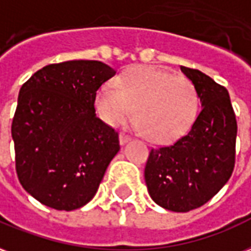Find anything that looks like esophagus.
<instances>
[{"label": "esophagus", "mask_w": 251, "mask_h": 251, "mask_svg": "<svg viewBox=\"0 0 251 251\" xmlns=\"http://www.w3.org/2000/svg\"><path fill=\"white\" fill-rule=\"evenodd\" d=\"M131 140V138L128 136V135H126V133H120V136H119V142H120V144L122 146H124L126 143H128Z\"/></svg>", "instance_id": "obj_1"}]
</instances>
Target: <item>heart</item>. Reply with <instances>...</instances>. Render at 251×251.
<instances>
[{
	"label": "heart",
	"mask_w": 251,
	"mask_h": 251,
	"mask_svg": "<svg viewBox=\"0 0 251 251\" xmlns=\"http://www.w3.org/2000/svg\"><path fill=\"white\" fill-rule=\"evenodd\" d=\"M116 86L105 84L96 93V109L104 122L120 126L133 116L153 143H171L187 132L197 118L199 99L182 75L156 67H135L120 75Z\"/></svg>",
	"instance_id": "heart-1"
}]
</instances>
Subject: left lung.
<instances>
[{"label": "left lung", "mask_w": 251, "mask_h": 251, "mask_svg": "<svg viewBox=\"0 0 251 251\" xmlns=\"http://www.w3.org/2000/svg\"><path fill=\"white\" fill-rule=\"evenodd\" d=\"M180 71L194 84L202 109L183 138L151 150L144 179L156 204L187 213L208 202L231 176L237 120L226 88L198 69Z\"/></svg>", "instance_id": "8db88e82"}]
</instances>
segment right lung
Listing matches in <instances>:
<instances>
[{
    "label": "right lung",
    "mask_w": 251,
    "mask_h": 251,
    "mask_svg": "<svg viewBox=\"0 0 251 251\" xmlns=\"http://www.w3.org/2000/svg\"><path fill=\"white\" fill-rule=\"evenodd\" d=\"M115 75L101 61L72 60L44 67L20 89L12 123L16 171L45 206H85L119 152L118 132L95 111L96 91Z\"/></svg>",
    "instance_id": "obj_1"
}]
</instances>
